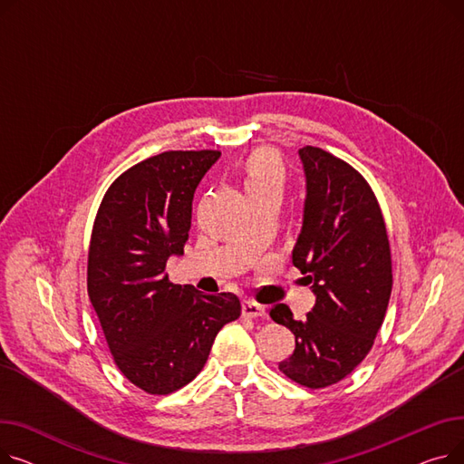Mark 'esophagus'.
Masks as SVG:
<instances>
[{"mask_svg":"<svg viewBox=\"0 0 464 464\" xmlns=\"http://www.w3.org/2000/svg\"><path fill=\"white\" fill-rule=\"evenodd\" d=\"M242 315H245V318H265L266 310H265V306H261L257 303L246 301V303H242Z\"/></svg>","mask_w":464,"mask_h":464,"instance_id":"34e87169","label":"esophagus"}]
</instances>
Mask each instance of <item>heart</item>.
<instances>
[{"label":"heart","mask_w":464,"mask_h":464,"mask_svg":"<svg viewBox=\"0 0 464 464\" xmlns=\"http://www.w3.org/2000/svg\"><path fill=\"white\" fill-rule=\"evenodd\" d=\"M284 182V163L271 149H257L242 163V184L252 199L266 191H282Z\"/></svg>","instance_id":"obj_1"}]
</instances>
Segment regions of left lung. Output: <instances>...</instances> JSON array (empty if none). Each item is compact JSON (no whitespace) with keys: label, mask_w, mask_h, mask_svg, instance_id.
<instances>
[{"label":"left lung","mask_w":464,"mask_h":464,"mask_svg":"<svg viewBox=\"0 0 464 464\" xmlns=\"http://www.w3.org/2000/svg\"><path fill=\"white\" fill-rule=\"evenodd\" d=\"M303 227L291 252L315 304L304 320L276 304L271 318L295 334L278 369L304 387L344 380L371 352L392 297V250L369 182L346 161L304 146Z\"/></svg>","instance_id":"8db88e82"}]
</instances>
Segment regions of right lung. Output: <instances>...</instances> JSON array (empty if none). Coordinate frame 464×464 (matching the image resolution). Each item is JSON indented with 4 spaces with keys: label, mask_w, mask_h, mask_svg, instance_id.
<instances>
[{
    "label": "right lung",
    "mask_w": 464,
    "mask_h": 464,
    "mask_svg": "<svg viewBox=\"0 0 464 464\" xmlns=\"http://www.w3.org/2000/svg\"><path fill=\"white\" fill-rule=\"evenodd\" d=\"M218 150H170L121 173L97 210L88 295L116 367L150 395H169L201 372L218 331L240 315L233 294L201 295L169 282L182 256L191 201Z\"/></svg>",
    "instance_id": "obj_1"
}]
</instances>
